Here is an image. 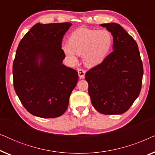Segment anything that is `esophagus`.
I'll use <instances>...</instances> for the list:
<instances>
[{"label": "esophagus", "mask_w": 155, "mask_h": 155, "mask_svg": "<svg viewBox=\"0 0 155 155\" xmlns=\"http://www.w3.org/2000/svg\"><path fill=\"white\" fill-rule=\"evenodd\" d=\"M78 75L80 78H84V75H85V71H84L83 69H78Z\"/></svg>", "instance_id": "34e87169"}]
</instances>
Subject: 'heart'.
Returning a JSON list of instances; mask_svg holds the SVG:
<instances>
[{
  "label": "heart",
  "mask_w": 155,
  "mask_h": 155,
  "mask_svg": "<svg viewBox=\"0 0 155 155\" xmlns=\"http://www.w3.org/2000/svg\"><path fill=\"white\" fill-rule=\"evenodd\" d=\"M113 45V37L106 29L80 28L70 35L68 44L62 48L65 54L73 62L77 61L76 54L82 55L85 65L94 66L104 60Z\"/></svg>",
  "instance_id": "1"
}]
</instances>
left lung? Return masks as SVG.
<instances>
[{
    "label": "left lung",
    "instance_id": "left-lung-1",
    "mask_svg": "<svg viewBox=\"0 0 155 155\" xmlns=\"http://www.w3.org/2000/svg\"><path fill=\"white\" fill-rule=\"evenodd\" d=\"M113 36V51L87 72L93 107L106 115L121 114L139 96L143 65L134 39L116 23L101 24Z\"/></svg>",
    "mask_w": 155,
    "mask_h": 155
}]
</instances>
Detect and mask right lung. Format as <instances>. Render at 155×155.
<instances>
[{"label": "right lung", "instance_id": "obj_1", "mask_svg": "<svg viewBox=\"0 0 155 155\" xmlns=\"http://www.w3.org/2000/svg\"><path fill=\"white\" fill-rule=\"evenodd\" d=\"M71 25L37 23L19 44L12 65L14 88L32 115L56 118L66 111L78 80V72L62 63V39Z\"/></svg>", "mask_w": 155, "mask_h": 155}]
</instances>
